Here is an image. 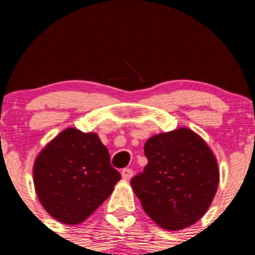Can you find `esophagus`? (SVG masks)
Listing matches in <instances>:
<instances>
[{
	"label": "esophagus",
	"instance_id": "34e87169",
	"mask_svg": "<svg viewBox=\"0 0 255 255\" xmlns=\"http://www.w3.org/2000/svg\"><path fill=\"white\" fill-rule=\"evenodd\" d=\"M121 174H122L123 180H130V177L133 176V171L130 169H123Z\"/></svg>",
	"mask_w": 255,
	"mask_h": 255
}]
</instances>
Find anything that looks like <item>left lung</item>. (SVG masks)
<instances>
[{"label": "left lung", "mask_w": 255, "mask_h": 255, "mask_svg": "<svg viewBox=\"0 0 255 255\" xmlns=\"http://www.w3.org/2000/svg\"><path fill=\"white\" fill-rule=\"evenodd\" d=\"M144 153L148 164L130 180L144 212L166 231L195 225L207 212L220 182L217 159L208 144L180 127L149 138Z\"/></svg>", "instance_id": "8db88e82"}]
</instances>
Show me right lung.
I'll return each instance as SVG.
<instances>
[{
    "mask_svg": "<svg viewBox=\"0 0 255 255\" xmlns=\"http://www.w3.org/2000/svg\"><path fill=\"white\" fill-rule=\"evenodd\" d=\"M121 175L97 133L69 127L49 142L33 164L40 204L64 225L84 222L112 194Z\"/></svg>",
    "mask_w": 255,
    "mask_h": 255,
    "instance_id": "right-lung-1",
    "label": "right lung"
}]
</instances>
